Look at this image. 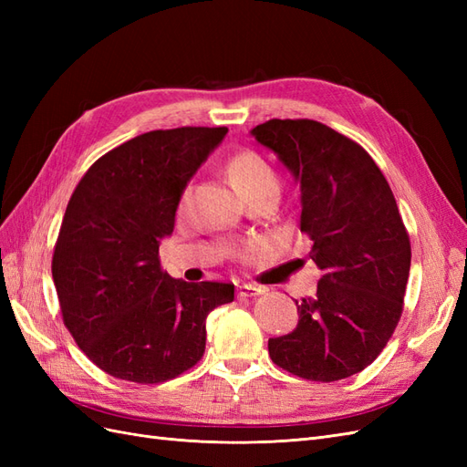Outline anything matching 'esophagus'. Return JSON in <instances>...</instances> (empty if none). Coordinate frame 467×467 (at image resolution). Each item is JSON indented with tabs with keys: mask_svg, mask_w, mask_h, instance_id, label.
<instances>
[{
	"mask_svg": "<svg viewBox=\"0 0 467 467\" xmlns=\"http://www.w3.org/2000/svg\"><path fill=\"white\" fill-rule=\"evenodd\" d=\"M263 292H265V288L255 286V285H239L237 286V296H239V298H253V296H259Z\"/></svg>",
	"mask_w": 467,
	"mask_h": 467,
	"instance_id": "esophagus-1",
	"label": "esophagus"
}]
</instances>
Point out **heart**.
<instances>
[{
    "instance_id": "b5f03b06",
    "label": "heart",
    "mask_w": 467,
    "mask_h": 467,
    "mask_svg": "<svg viewBox=\"0 0 467 467\" xmlns=\"http://www.w3.org/2000/svg\"><path fill=\"white\" fill-rule=\"evenodd\" d=\"M230 181L237 192L247 189H265V187H278L276 173L259 155L245 151L239 153L230 161L228 167Z\"/></svg>"
}]
</instances>
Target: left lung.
Instances as JSON below:
<instances>
[{"mask_svg":"<svg viewBox=\"0 0 467 467\" xmlns=\"http://www.w3.org/2000/svg\"><path fill=\"white\" fill-rule=\"evenodd\" d=\"M251 136L298 182L307 259L321 271L314 298L296 300V329L268 338V355L306 379L348 378L401 317L411 245L393 192L368 153L321 122L273 119Z\"/></svg>","mask_w":467,"mask_h":467,"instance_id":"8db88e82","label":"left lung"}]
</instances>
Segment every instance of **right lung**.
Returning a JSON list of instances; mask_svg holds the SVG:
<instances>
[{
    "instance_id": "right-lung-1",
    "label": "right lung",
    "mask_w": 467,
    "mask_h": 467,
    "mask_svg": "<svg viewBox=\"0 0 467 467\" xmlns=\"http://www.w3.org/2000/svg\"><path fill=\"white\" fill-rule=\"evenodd\" d=\"M225 126L136 136L99 158L67 202L52 257L66 327L107 374L160 384L199 362L206 317L234 300L230 282H187L160 266L189 181Z\"/></svg>"
}]
</instances>
